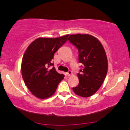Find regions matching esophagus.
<instances>
[{"mask_svg":"<svg viewBox=\"0 0 130 130\" xmlns=\"http://www.w3.org/2000/svg\"><path fill=\"white\" fill-rule=\"evenodd\" d=\"M66 74L67 76H71V75H73V72H72L71 70H69V71H68L66 73Z\"/></svg>","mask_w":130,"mask_h":130,"instance_id":"esophagus-1","label":"esophagus"}]
</instances>
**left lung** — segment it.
I'll return each instance as SVG.
<instances>
[{
  "label": "left lung",
  "instance_id": "1",
  "mask_svg": "<svg viewBox=\"0 0 130 130\" xmlns=\"http://www.w3.org/2000/svg\"><path fill=\"white\" fill-rule=\"evenodd\" d=\"M68 40L77 48L79 61L83 64L77 73L79 83L73 90L78 96L88 98L96 93L107 76L105 51L99 40L90 34H72Z\"/></svg>",
  "mask_w": 130,
  "mask_h": 130
}]
</instances>
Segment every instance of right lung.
Listing matches in <instances>:
<instances>
[{
	"mask_svg": "<svg viewBox=\"0 0 130 130\" xmlns=\"http://www.w3.org/2000/svg\"><path fill=\"white\" fill-rule=\"evenodd\" d=\"M68 34L56 38L39 37L26 48L22 61V77L31 93L41 99L52 96L64 75L53 66L54 54L68 39Z\"/></svg>",
	"mask_w": 130,
	"mask_h": 130,
	"instance_id": "right-lung-1",
	"label": "right lung"
}]
</instances>
